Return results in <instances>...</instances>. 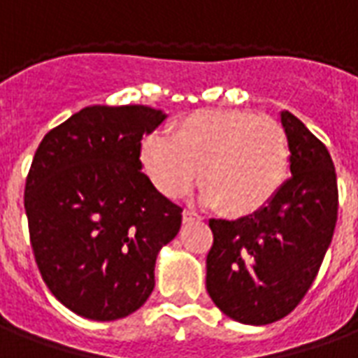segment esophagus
<instances>
[{
  "mask_svg": "<svg viewBox=\"0 0 358 358\" xmlns=\"http://www.w3.org/2000/svg\"><path fill=\"white\" fill-rule=\"evenodd\" d=\"M201 220H203V217L201 215H197L195 210H192V209L184 210V222H187V224H189V222H201Z\"/></svg>",
  "mask_w": 358,
  "mask_h": 358,
  "instance_id": "34e87169",
  "label": "esophagus"
}]
</instances>
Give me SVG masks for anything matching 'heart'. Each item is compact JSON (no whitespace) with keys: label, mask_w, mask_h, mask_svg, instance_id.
Returning <instances> with one entry per match:
<instances>
[{"label":"heart","mask_w":358,"mask_h":358,"mask_svg":"<svg viewBox=\"0 0 358 358\" xmlns=\"http://www.w3.org/2000/svg\"><path fill=\"white\" fill-rule=\"evenodd\" d=\"M155 187L178 199L199 172L203 201L228 217L266 207L289 176L292 145L276 118L248 110H199L172 126L169 140L151 136L140 151Z\"/></svg>","instance_id":"obj_1"}]
</instances>
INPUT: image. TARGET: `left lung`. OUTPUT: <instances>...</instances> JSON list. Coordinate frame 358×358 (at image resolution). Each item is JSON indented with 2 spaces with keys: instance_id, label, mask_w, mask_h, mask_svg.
Masks as SVG:
<instances>
[{
  "instance_id": "8db88e82",
  "label": "left lung",
  "mask_w": 358,
  "mask_h": 358,
  "mask_svg": "<svg viewBox=\"0 0 358 358\" xmlns=\"http://www.w3.org/2000/svg\"><path fill=\"white\" fill-rule=\"evenodd\" d=\"M292 176L249 217L209 220L207 292L226 316L264 326L284 318L315 282L338 220V178L322 141L282 110Z\"/></svg>"
}]
</instances>
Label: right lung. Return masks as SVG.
Instances as JSON below:
<instances>
[{"mask_svg": "<svg viewBox=\"0 0 358 358\" xmlns=\"http://www.w3.org/2000/svg\"><path fill=\"white\" fill-rule=\"evenodd\" d=\"M145 105H92L43 136L24 187L30 243L50 292L90 320L132 315L182 207L141 172V138L163 122Z\"/></svg>", "mask_w": 358, "mask_h": 358, "instance_id": "add662e5", "label": "right lung"}]
</instances>
